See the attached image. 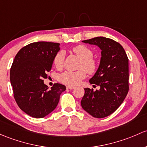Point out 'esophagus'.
Here are the masks:
<instances>
[{
  "instance_id": "1",
  "label": "esophagus",
  "mask_w": 147,
  "mask_h": 147,
  "mask_svg": "<svg viewBox=\"0 0 147 147\" xmlns=\"http://www.w3.org/2000/svg\"><path fill=\"white\" fill-rule=\"evenodd\" d=\"M66 88H67V89H75V86H66Z\"/></svg>"
}]
</instances>
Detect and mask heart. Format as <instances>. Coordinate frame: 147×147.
I'll return each mask as SVG.
<instances>
[{"mask_svg": "<svg viewBox=\"0 0 147 147\" xmlns=\"http://www.w3.org/2000/svg\"><path fill=\"white\" fill-rule=\"evenodd\" d=\"M72 51L82 60L80 65V69H82L76 72L65 71L59 75L58 80L63 84L75 86L85 78L86 72L90 75L95 73L98 64L97 60L93 58L94 51L88 46L85 45L76 46L72 48ZM64 59L65 53L63 51H60L55 54L53 58V64L57 69L62 68Z\"/></svg>", "mask_w": 147, "mask_h": 147, "instance_id": "obj_1", "label": "heart"}]
</instances>
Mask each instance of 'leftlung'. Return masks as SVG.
Segmentation results:
<instances>
[{
  "instance_id": "obj_1",
  "label": "left lung",
  "mask_w": 147,
  "mask_h": 147,
  "mask_svg": "<svg viewBox=\"0 0 147 147\" xmlns=\"http://www.w3.org/2000/svg\"><path fill=\"white\" fill-rule=\"evenodd\" d=\"M101 49L99 67L89 80L93 87L84 89L81 101L82 109L97 118L107 117L122 104L129 91V59L123 47L117 41L103 36L82 41Z\"/></svg>"
}]
</instances>
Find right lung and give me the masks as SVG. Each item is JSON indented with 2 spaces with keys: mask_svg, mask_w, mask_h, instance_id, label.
<instances>
[{
  "mask_svg": "<svg viewBox=\"0 0 147 147\" xmlns=\"http://www.w3.org/2000/svg\"><path fill=\"white\" fill-rule=\"evenodd\" d=\"M59 45L47 41L29 44L18 51L12 64L10 78L14 98L21 110L33 118H44L51 113L66 89L58 83L49 89L44 83Z\"/></svg>",
  "mask_w": 147,
  "mask_h": 147,
  "instance_id": "obj_1",
  "label": "right lung"
}]
</instances>
